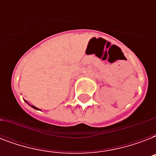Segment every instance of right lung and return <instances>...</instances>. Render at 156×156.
<instances>
[{
  "instance_id": "add662e5",
  "label": "right lung",
  "mask_w": 156,
  "mask_h": 156,
  "mask_svg": "<svg viewBox=\"0 0 156 156\" xmlns=\"http://www.w3.org/2000/svg\"><path fill=\"white\" fill-rule=\"evenodd\" d=\"M26 102L27 103V101H26ZM27 104H28V103H27ZM30 106L32 107L33 108H35V109H37V110H39V108H36V107H35V106H33V105H30Z\"/></svg>"
}]
</instances>
